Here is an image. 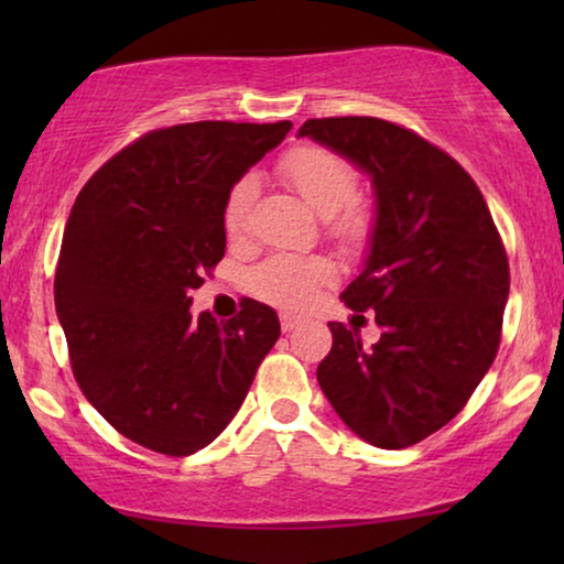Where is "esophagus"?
I'll return each mask as SVG.
<instances>
[{"label":"esophagus","instance_id":"esophagus-1","mask_svg":"<svg viewBox=\"0 0 564 564\" xmlns=\"http://www.w3.org/2000/svg\"><path fill=\"white\" fill-rule=\"evenodd\" d=\"M280 326H282L284 334H290L292 328L300 326V318H297V315H292V313H282L280 315Z\"/></svg>","mask_w":564,"mask_h":564}]
</instances>
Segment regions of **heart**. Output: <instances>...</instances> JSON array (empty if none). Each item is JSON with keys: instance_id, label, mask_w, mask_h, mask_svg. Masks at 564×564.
Wrapping results in <instances>:
<instances>
[{"instance_id": "heart-1", "label": "heart", "mask_w": 564, "mask_h": 564, "mask_svg": "<svg viewBox=\"0 0 564 564\" xmlns=\"http://www.w3.org/2000/svg\"><path fill=\"white\" fill-rule=\"evenodd\" d=\"M280 176L303 197V203L328 218V230L338 238L359 236L367 226L361 207L351 203L357 197V172L346 159L326 149L290 151L280 161ZM257 197L253 176H241L228 189L223 205V228L230 238H238L249 226V213ZM334 280V267L326 259L274 257L253 274V292L267 303L280 307H300L313 297L318 284Z\"/></svg>"}]
</instances>
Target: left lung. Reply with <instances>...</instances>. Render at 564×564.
Masks as SVG:
<instances>
[{"mask_svg":"<svg viewBox=\"0 0 564 564\" xmlns=\"http://www.w3.org/2000/svg\"><path fill=\"white\" fill-rule=\"evenodd\" d=\"M313 138L361 169L375 189L365 267L341 292L375 311L380 341L328 323L318 384L346 426L380 449H405L446 426L492 365L508 303V259L465 169L413 130L380 118L307 120Z\"/></svg>","mask_w":564,"mask_h":564,"instance_id":"obj_1","label":"left lung"}]
</instances>
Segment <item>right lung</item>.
<instances>
[{"label": "right lung", "instance_id": "obj_1", "mask_svg": "<svg viewBox=\"0 0 564 564\" xmlns=\"http://www.w3.org/2000/svg\"><path fill=\"white\" fill-rule=\"evenodd\" d=\"M292 122L203 120L138 138L76 197L56 269L74 377L99 415L145 449L189 457L228 426L280 338L257 300L230 321L189 292L226 253L234 182Z\"/></svg>", "mask_w": 564, "mask_h": 564}]
</instances>
